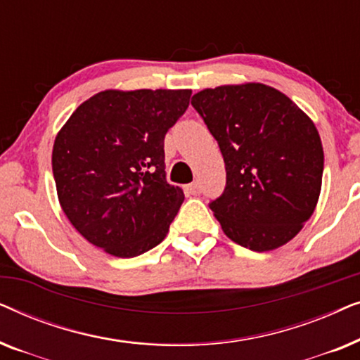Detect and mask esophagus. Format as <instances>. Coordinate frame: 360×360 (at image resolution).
<instances>
[{
	"instance_id": "obj_1",
	"label": "esophagus",
	"mask_w": 360,
	"mask_h": 360,
	"mask_svg": "<svg viewBox=\"0 0 360 360\" xmlns=\"http://www.w3.org/2000/svg\"><path fill=\"white\" fill-rule=\"evenodd\" d=\"M186 190H188V193H190V195H193V196L200 195V191H201L200 185H198V181H195V184H191V185L186 186Z\"/></svg>"
}]
</instances>
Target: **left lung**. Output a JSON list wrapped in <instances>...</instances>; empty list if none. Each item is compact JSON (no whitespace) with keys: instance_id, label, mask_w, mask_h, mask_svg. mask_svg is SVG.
Masks as SVG:
<instances>
[{"instance_id":"1","label":"left lung","mask_w":360,"mask_h":360,"mask_svg":"<svg viewBox=\"0 0 360 360\" xmlns=\"http://www.w3.org/2000/svg\"><path fill=\"white\" fill-rule=\"evenodd\" d=\"M191 105L224 159L226 188L210 203L224 234L255 252L287 244L321 191L324 154L314 122L264 83L206 88Z\"/></svg>"}]
</instances>
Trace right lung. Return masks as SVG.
Listing matches in <instances>:
<instances>
[{
    "label": "right lung",
    "instance_id": "right-lung-1",
    "mask_svg": "<svg viewBox=\"0 0 360 360\" xmlns=\"http://www.w3.org/2000/svg\"><path fill=\"white\" fill-rule=\"evenodd\" d=\"M191 90H105L58 131L52 170L63 213L78 233L115 257L160 244L185 195L165 179L164 139Z\"/></svg>",
    "mask_w": 360,
    "mask_h": 360
}]
</instances>
